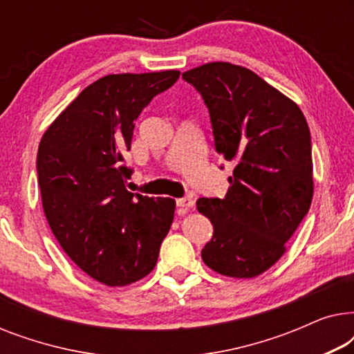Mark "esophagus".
<instances>
[{
	"label": "esophagus",
	"instance_id": "34e87169",
	"mask_svg": "<svg viewBox=\"0 0 354 354\" xmlns=\"http://www.w3.org/2000/svg\"><path fill=\"white\" fill-rule=\"evenodd\" d=\"M177 206L185 207V209H188V207H193V206H195V200H193L192 196L178 198V200H177Z\"/></svg>",
	"mask_w": 354,
	"mask_h": 354
}]
</instances>
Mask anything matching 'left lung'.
<instances>
[{"label": "left lung", "mask_w": 354, "mask_h": 354, "mask_svg": "<svg viewBox=\"0 0 354 354\" xmlns=\"http://www.w3.org/2000/svg\"><path fill=\"white\" fill-rule=\"evenodd\" d=\"M209 109L216 151L235 164L222 198L196 207L214 227L207 268L251 279L282 258L313 201L311 133L295 103L253 71L207 62L182 74Z\"/></svg>", "instance_id": "left-lung-1"}]
</instances>
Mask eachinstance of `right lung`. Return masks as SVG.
I'll return each mask as SVG.
<instances>
[{
  "instance_id": "add662e5",
  "label": "right lung",
  "mask_w": 354,
  "mask_h": 354,
  "mask_svg": "<svg viewBox=\"0 0 354 354\" xmlns=\"http://www.w3.org/2000/svg\"><path fill=\"white\" fill-rule=\"evenodd\" d=\"M180 72L111 74L86 86L38 145L46 221L67 256L98 282L124 287L147 277L174 221L176 200L130 193L124 164L135 120Z\"/></svg>"
}]
</instances>
